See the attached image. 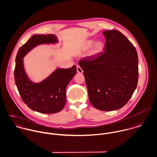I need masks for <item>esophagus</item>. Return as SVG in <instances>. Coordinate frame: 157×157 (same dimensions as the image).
<instances>
[{
	"mask_svg": "<svg viewBox=\"0 0 157 157\" xmlns=\"http://www.w3.org/2000/svg\"><path fill=\"white\" fill-rule=\"evenodd\" d=\"M77 72L79 73H83V70L81 68V67L79 65H77Z\"/></svg>",
	"mask_w": 157,
	"mask_h": 157,
	"instance_id": "34e87169",
	"label": "esophagus"
}]
</instances>
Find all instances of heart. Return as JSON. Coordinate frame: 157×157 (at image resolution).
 I'll return each instance as SVG.
<instances>
[{"label":"heart","instance_id":"heart-1","mask_svg":"<svg viewBox=\"0 0 157 157\" xmlns=\"http://www.w3.org/2000/svg\"><path fill=\"white\" fill-rule=\"evenodd\" d=\"M94 43V44H93ZM92 45H93V46ZM92 46L93 47H92L91 50H90V55L92 56H94L100 53L103 48V44L102 43V42L98 40L94 43V39H89L86 40L84 42L83 45V49L88 50Z\"/></svg>","mask_w":157,"mask_h":157}]
</instances>
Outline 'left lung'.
Listing matches in <instances>:
<instances>
[{"label":"left lung","mask_w":157,"mask_h":157,"mask_svg":"<svg viewBox=\"0 0 157 157\" xmlns=\"http://www.w3.org/2000/svg\"><path fill=\"white\" fill-rule=\"evenodd\" d=\"M104 52L81 59L92 105L102 111L121 109L132 97L138 79V58L133 44L117 30L102 32Z\"/></svg>","instance_id":"1"}]
</instances>
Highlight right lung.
Instances as JSON below:
<instances>
[{
  "instance_id": "1",
  "label": "right lung",
  "mask_w": 157,
  "mask_h": 157,
  "mask_svg": "<svg viewBox=\"0 0 157 157\" xmlns=\"http://www.w3.org/2000/svg\"><path fill=\"white\" fill-rule=\"evenodd\" d=\"M59 42L52 34H35L19 50L16 58L14 79L24 103L33 110L41 113H56L63 110L66 102V88L76 73V66L69 68L57 67L49 76L35 82L26 73L24 58L36 47Z\"/></svg>"
}]
</instances>
